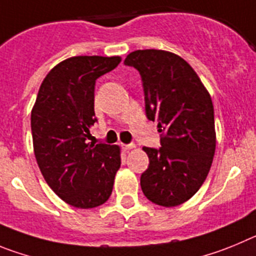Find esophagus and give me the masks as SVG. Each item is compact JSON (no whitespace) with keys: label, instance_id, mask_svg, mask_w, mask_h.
<instances>
[{"label":"esophagus","instance_id":"obj_1","mask_svg":"<svg viewBox=\"0 0 256 256\" xmlns=\"http://www.w3.org/2000/svg\"><path fill=\"white\" fill-rule=\"evenodd\" d=\"M121 146H122L124 150H131V149L135 148V145L134 144H122Z\"/></svg>","mask_w":256,"mask_h":256}]
</instances>
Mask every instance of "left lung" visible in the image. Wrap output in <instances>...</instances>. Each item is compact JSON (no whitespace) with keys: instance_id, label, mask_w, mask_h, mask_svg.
Segmentation results:
<instances>
[{"instance_id":"8db88e82","label":"left lung","mask_w":256,"mask_h":256,"mask_svg":"<svg viewBox=\"0 0 256 256\" xmlns=\"http://www.w3.org/2000/svg\"><path fill=\"white\" fill-rule=\"evenodd\" d=\"M124 64L139 71L145 114L162 132L160 148H142L149 166L140 177L142 190L154 204L180 206L199 190L213 162L212 98L192 68L171 52L139 50Z\"/></svg>"}]
</instances>
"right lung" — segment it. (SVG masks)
Wrapping results in <instances>:
<instances>
[{"mask_svg": "<svg viewBox=\"0 0 256 256\" xmlns=\"http://www.w3.org/2000/svg\"><path fill=\"white\" fill-rule=\"evenodd\" d=\"M121 58L78 56L60 62L39 88L32 111L34 154L46 182L64 202L96 208L108 200L121 166L120 148L90 142L96 80Z\"/></svg>", "mask_w": 256, "mask_h": 256, "instance_id": "1", "label": "right lung"}]
</instances>
